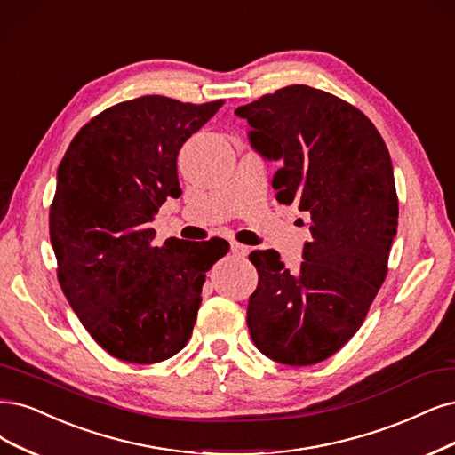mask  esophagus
Instances as JSON below:
<instances>
[{"label": "esophagus", "mask_w": 455, "mask_h": 455, "mask_svg": "<svg viewBox=\"0 0 455 455\" xmlns=\"http://www.w3.org/2000/svg\"><path fill=\"white\" fill-rule=\"evenodd\" d=\"M231 252H233L235 256L244 258V256H248V254H250V246L241 244V243H237V241H233V243H231Z\"/></svg>", "instance_id": "esophagus-1"}]
</instances>
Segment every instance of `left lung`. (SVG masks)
<instances>
[{
  "label": "left lung",
  "instance_id": "8db88e82",
  "mask_svg": "<svg viewBox=\"0 0 455 455\" xmlns=\"http://www.w3.org/2000/svg\"><path fill=\"white\" fill-rule=\"evenodd\" d=\"M250 143L280 162L276 199L310 216L301 267L276 250H254L258 288L246 323L261 354L305 367L339 352L359 327L387 275L399 201L382 135L333 93L291 84L239 107Z\"/></svg>",
  "mask_w": 455,
  "mask_h": 455
}]
</instances>
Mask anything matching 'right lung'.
Returning a JSON list of instances; mask_svg holds the SVG:
<instances>
[{"instance_id":"obj_1","label":"right lung","mask_w":455,"mask_h":455,"mask_svg":"<svg viewBox=\"0 0 455 455\" xmlns=\"http://www.w3.org/2000/svg\"><path fill=\"white\" fill-rule=\"evenodd\" d=\"M224 100L165 96L122 101L78 130L60 162L51 205L58 282L100 347L120 362L150 365L192 337L205 273L229 243L154 244V214L179 197L177 156Z\"/></svg>"}]
</instances>
